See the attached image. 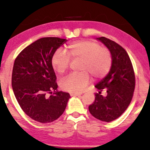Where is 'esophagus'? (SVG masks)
<instances>
[{
    "instance_id": "34e87169",
    "label": "esophagus",
    "mask_w": 150,
    "mask_h": 150,
    "mask_svg": "<svg viewBox=\"0 0 150 150\" xmlns=\"http://www.w3.org/2000/svg\"><path fill=\"white\" fill-rule=\"evenodd\" d=\"M81 95L80 93H70V95H71V96H78V95Z\"/></svg>"
}]
</instances>
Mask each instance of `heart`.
<instances>
[{"label":"heart","mask_w":150,"mask_h":150,"mask_svg":"<svg viewBox=\"0 0 150 150\" xmlns=\"http://www.w3.org/2000/svg\"><path fill=\"white\" fill-rule=\"evenodd\" d=\"M66 53L56 52L51 59L52 69L59 75L68 70L71 59L80 60L78 73L71 74L62 80L60 87L70 93H81L90 83V77L100 79L106 76L112 65V56L108 48L93 40L73 41L67 45Z\"/></svg>","instance_id":"obj_1"}]
</instances>
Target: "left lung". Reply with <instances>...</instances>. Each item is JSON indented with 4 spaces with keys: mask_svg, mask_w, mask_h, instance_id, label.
<instances>
[{
    "mask_svg": "<svg viewBox=\"0 0 150 150\" xmlns=\"http://www.w3.org/2000/svg\"><path fill=\"white\" fill-rule=\"evenodd\" d=\"M97 39L111 52L112 65L108 75L95 86L100 92L95 93V101L88 108L95 118L109 122L120 117L130 104L135 75L130 58L121 45L105 37ZM103 89L108 93L106 97L100 95Z\"/></svg>",
    "mask_w": 150,
    "mask_h": 150,
    "instance_id": "8db88e82",
    "label": "left lung"
}]
</instances>
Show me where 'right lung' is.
<instances>
[{
    "label": "right lung",
    "mask_w": 150,
    "mask_h": 150,
    "mask_svg": "<svg viewBox=\"0 0 150 150\" xmlns=\"http://www.w3.org/2000/svg\"><path fill=\"white\" fill-rule=\"evenodd\" d=\"M66 41L56 37L42 38L23 49L15 60L14 95L24 112L38 122L56 120L70 97L68 93L57 90V78L51 65L52 55Z\"/></svg>",
    "instance_id": "1"
}]
</instances>
